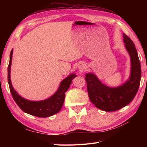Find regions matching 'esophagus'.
Returning a JSON list of instances; mask_svg holds the SVG:
<instances>
[{
    "instance_id": "esophagus-1",
    "label": "esophagus",
    "mask_w": 147,
    "mask_h": 147,
    "mask_svg": "<svg viewBox=\"0 0 147 147\" xmlns=\"http://www.w3.org/2000/svg\"><path fill=\"white\" fill-rule=\"evenodd\" d=\"M86 64H84V63H80L78 65V69L80 72H83L86 69Z\"/></svg>"
}]
</instances>
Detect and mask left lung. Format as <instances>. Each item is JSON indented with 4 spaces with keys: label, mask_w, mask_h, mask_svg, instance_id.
Returning <instances> with one entry per match:
<instances>
[{
    "label": "left lung",
    "mask_w": 147,
    "mask_h": 147,
    "mask_svg": "<svg viewBox=\"0 0 147 147\" xmlns=\"http://www.w3.org/2000/svg\"><path fill=\"white\" fill-rule=\"evenodd\" d=\"M124 47L131 58V72L128 80L118 87H109L102 83L93 73L85 75L89 97L97 108L113 112L126 106L134 98L141 79L140 63L134 43L123 34Z\"/></svg>",
    "instance_id": "obj_1"
}]
</instances>
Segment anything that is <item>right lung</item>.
I'll return each mask as SVG.
<instances>
[{
	"label": "right lung",
	"instance_id": "add662e5",
	"mask_svg": "<svg viewBox=\"0 0 147 147\" xmlns=\"http://www.w3.org/2000/svg\"><path fill=\"white\" fill-rule=\"evenodd\" d=\"M12 55L13 49L10 55V61L8 66V83L11 94L16 104L25 113L37 117L47 118L58 113L63 105L65 93L68 90L72 80L77 77V75L70 74L64 78L61 82L56 92L49 98L40 101L29 100L20 96L12 86L10 77Z\"/></svg>",
	"mask_w": 147,
	"mask_h": 147
}]
</instances>
